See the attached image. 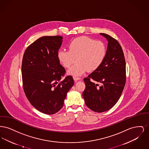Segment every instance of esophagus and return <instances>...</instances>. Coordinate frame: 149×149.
I'll return each mask as SVG.
<instances>
[{
    "label": "esophagus",
    "instance_id": "esophagus-1",
    "mask_svg": "<svg viewBox=\"0 0 149 149\" xmlns=\"http://www.w3.org/2000/svg\"><path fill=\"white\" fill-rule=\"evenodd\" d=\"M73 78H74V81H77L78 80L80 79V78H78V77H73Z\"/></svg>",
    "mask_w": 149,
    "mask_h": 149
}]
</instances>
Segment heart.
<instances>
[{"mask_svg": "<svg viewBox=\"0 0 149 149\" xmlns=\"http://www.w3.org/2000/svg\"><path fill=\"white\" fill-rule=\"evenodd\" d=\"M69 50H59L57 57L65 68L70 66L76 58V63L68 71V74L78 77L87 70L94 71L103 62L106 55L105 43L91 38L82 36L74 39L69 45Z\"/></svg>", "mask_w": 149, "mask_h": 149, "instance_id": "b5f03b06", "label": "heart"}]
</instances>
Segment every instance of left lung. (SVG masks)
<instances>
[{"label": "left lung", "instance_id": "left-lung-1", "mask_svg": "<svg viewBox=\"0 0 149 149\" xmlns=\"http://www.w3.org/2000/svg\"><path fill=\"white\" fill-rule=\"evenodd\" d=\"M108 41L106 55L102 64L88 78L84 79L83 93L85 104L95 112L107 111L120 99L126 83V61L119 42L110 36L100 33ZM101 84L98 85L91 81Z\"/></svg>", "mask_w": 149, "mask_h": 149}]
</instances>
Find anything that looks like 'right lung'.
Instances as JSON below:
<instances>
[{"label": "right lung", "instance_id": "right-lung-1", "mask_svg": "<svg viewBox=\"0 0 149 149\" xmlns=\"http://www.w3.org/2000/svg\"><path fill=\"white\" fill-rule=\"evenodd\" d=\"M63 38L60 36L42 37L29 46L23 57L24 92L31 104L43 113L59 111L74 83L70 75L62 79L65 69L60 64L57 52Z\"/></svg>", "mask_w": 149, "mask_h": 149}]
</instances>
